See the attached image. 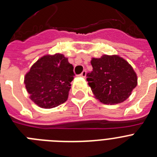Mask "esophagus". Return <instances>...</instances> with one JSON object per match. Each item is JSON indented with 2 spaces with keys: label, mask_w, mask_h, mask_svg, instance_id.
<instances>
[{
  "label": "esophagus",
  "mask_w": 157,
  "mask_h": 157,
  "mask_svg": "<svg viewBox=\"0 0 157 157\" xmlns=\"http://www.w3.org/2000/svg\"><path fill=\"white\" fill-rule=\"evenodd\" d=\"M86 75V71H83L81 73V75H80L81 77H83V78H85Z\"/></svg>",
  "instance_id": "esophagus-1"
}]
</instances>
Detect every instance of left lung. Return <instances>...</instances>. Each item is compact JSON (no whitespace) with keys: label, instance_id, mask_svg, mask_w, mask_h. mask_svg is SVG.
<instances>
[{"label":"left lung","instance_id":"8db88e82","mask_svg":"<svg viewBox=\"0 0 157 157\" xmlns=\"http://www.w3.org/2000/svg\"><path fill=\"white\" fill-rule=\"evenodd\" d=\"M93 71L87 74L88 85L94 95L104 104L125 101L137 85V76L132 66L117 55L92 58Z\"/></svg>","mask_w":157,"mask_h":157}]
</instances>
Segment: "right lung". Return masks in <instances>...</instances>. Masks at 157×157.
Masks as SVG:
<instances>
[{
	"label": "right lung",
	"mask_w": 157,
	"mask_h": 157,
	"mask_svg": "<svg viewBox=\"0 0 157 157\" xmlns=\"http://www.w3.org/2000/svg\"><path fill=\"white\" fill-rule=\"evenodd\" d=\"M73 69L63 54L46 55L39 59L25 76V87L31 100L44 109L65 102L74 79Z\"/></svg>",
	"instance_id": "right-lung-1"
}]
</instances>
